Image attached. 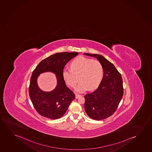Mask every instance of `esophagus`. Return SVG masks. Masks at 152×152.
<instances>
[{"mask_svg": "<svg viewBox=\"0 0 152 152\" xmlns=\"http://www.w3.org/2000/svg\"><path fill=\"white\" fill-rule=\"evenodd\" d=\"M75 96H76V99H78L79 97H81V96H82V95H77V94H76V95H75Z\"/></svg>", "mask_w": 152, "mask_h": 152, "instance_id": "1", "label": "esophagus"}]
</instances>
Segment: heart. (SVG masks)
Here are the masks:
<instances>
[{"label": "heart", "instance_id": "heart-1", "mask_svg": "<svg viewBox=\"0 0 152 152\" xmlns=\"http://www.w3.org/2000/svg\"><path fill=\"white\" fill-rule=\"evenodd\" d=\"M63 77L68 86L74 87L79 79L75 90L77 93H84L89 89H95L101 83L104 77V68L101 63L91 58L80 56L71 63L70 68H64Z\"/></svg>", "mask_w": 152, "mask_h": 152}]
</instances>
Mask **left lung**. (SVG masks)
<instances>
[{"instance_id": "8db88e82", "label": "left lung", "mask_w": 152, "mask_h": 152, "mask_svg": "<svg viewBox=\"0 0 152 152\" xmlns=\"http://www.w3.org/2000/svg\"><path fill=\"white\" fill-rule=\"evenodd\" d=\"M96 58L104 68V77L96 90L85 96V110L88 116L96 120L110 117L117 110L123 97V81L114 65L103 56L84 53Z\"/></svg>"}]
</instances>
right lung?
<instances>
[{
  "label": "right lung",
  "mask_w": 152,
  "mask_h": 152,
  "mask_svg": "<svg viewBox=\"0 0 152 152\" xmlns=\"http://www.w3.org/2000/svg\"><path fill=\"white\" fill-rule=\"evenodd\" d=\"M78 53L73 52L57 53L42 60L32 73L29 92L35 110L40 115L48 119H59L65 113L75 95L66 86L63 77V70L70 59ZM51 72L57 79V85L51 92L41 90L37 85V78L41 73Z\"/></svg>",
  "instance_id": "add662e5"
}]
</instances>
